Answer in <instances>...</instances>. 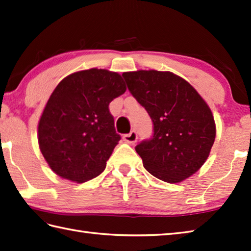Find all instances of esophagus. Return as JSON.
<instances>
[{"instance_id": "34e87169", "label": "esophagus", "mask_w": 251, "mask_h": 251, "mask_svg": "<svg viewBox=\"0 0 251 251\" xmlns=\"http://www.w3.org/2000/svg\"><path fill=\"white\" fill-rule=\"evenodd\" d=\"M137 138H138V136H137V132L135 130L130 131L129 133H127V135H124V137H123L124 141H126L127 143H129V144L135 143L137 141Z\"/></svg>"}]
</instances>
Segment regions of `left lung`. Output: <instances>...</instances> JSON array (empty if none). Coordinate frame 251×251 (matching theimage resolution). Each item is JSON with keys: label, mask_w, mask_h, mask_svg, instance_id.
Returning a JSON list of instances; mask_svg holds the SVG:
<instances>
[{"label": "left lung", "mask_w": 251, "mask_h": 251, "mask_svg": "<svg viewBox=\"0 0 251 251\" xmlns=\"http://www.w3.org/2000/svg\"><path fill=\"white\" fill-rule=\"evenodd\" d=\"M123 77L154 125L153 137L136 147L143 167L171 184L188 178L206 161L216 137L207 103L187 81L170 72H128Z\"/></svg>", "instance_id": "left-lung-1"}]
</instances>
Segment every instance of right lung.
<instances>
[{
  "label": "right lung",
  "mask_w": 251,
  "mask_h": 251,
  "mask_svg": "<svg viewBox=\"0 0 251 251\" xmlns=\"http://www.w3.org/2000/svg\"><path fill=\"white\" fill-rule=\"evenodd\" d=\"M125 91L121 75L97 68L74 73L57 84L38 123L39 149L52 171L84 183L104 170L121 140L109 103Z\"/></svg>",
  "instance_id": "1"
}]
</instances>
